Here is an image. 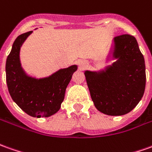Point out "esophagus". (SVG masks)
<instances>
[{"label": "esophagus", "instance_id": "obj_1", "mask_svg": "<svg viewBox=\"0 0 152 152\" xmlns=\"http://www.w3.org/2000/svg\"><path fill=\"white\" fill-rule=\"evenodd\" d=\"M87 66H88V63L86 61H84V60H82V61H80V62H79V69L81 70V71H83L85 70L86 68L87 67Z\"/></svg>", "mask_w": 152, "mask_h": 152}]
</instances>
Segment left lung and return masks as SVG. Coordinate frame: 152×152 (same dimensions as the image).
Returning a JSON list of instances; mask_svg holds the SVG:
<instances>
[{"instance_id":"1","label":"left lung","mask_w":152,"mask_h":152,"mask_svg":"<svg viewBox=\"0 0 152 152\" xmlns=\"http://www.w3.org/2000/svg\"><path fill=\"white\" fill-rule=\"evenodd\" d=\"M111 65L98 71H85L96 108L108 115L127 114L140 102L145 87L144 56L131 35L115 37L106 56Z\"/></svg>"}]
</instances>
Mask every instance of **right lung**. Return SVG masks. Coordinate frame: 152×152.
<instances>
[{"label":"right lung","instance_id":"1","mask_svg":"<svg viewBox=\"0 0 152 152\" xmlns=\"http://www.w3.org/2000/svg\"><path fill=\"white\" fill-rule=\"evenodd\" d=\"M33 31L15 39L6 63L9 93L20 108L31 116L41 118L54 115L61 108L65 92L77 65L59 69L51 75L37 78L27 74L21 66L20 51Z\"/></svg>","mask_w":152,"mask_h":152}]
</instances>
